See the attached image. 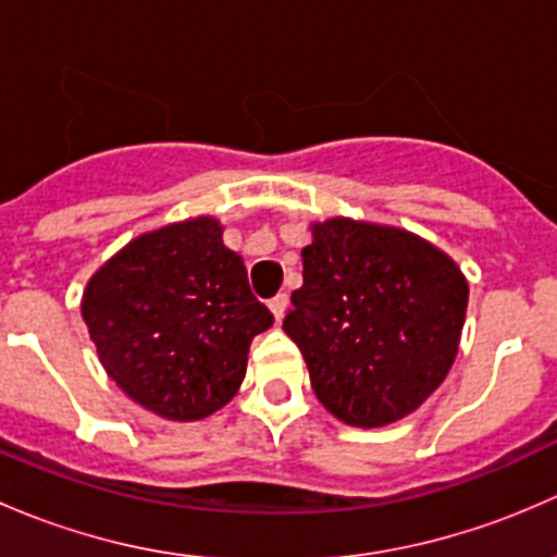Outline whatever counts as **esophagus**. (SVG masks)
<instances>
[{
  "label": "esophagus",
  "instance_id": "34e87169",
  "mask_svg": "<svg viewBox=\"0 0 557 557\" xmlns=\"http://www.w3.org/2000/svg\"><path fill=\"white\" fill-rule=\"evenodd\" d=\"M269 310H272V314H274V320H283L285 318V310H288V294H277L274 296L272 301H269Z\"/></svg>",
  "mask_w": 557,
  "mask_h": 557
}]
</instances>
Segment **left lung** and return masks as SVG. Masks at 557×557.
<instances>
[{
  "label": "left lung",
  "mask_w": 557,
  "mask_h": 557,
  "mask_svg": "<svg viewBox=\"0 0 557 557\" xmlns=\"http://www.w3.org/2000/svg\"><path fill=\"white\" fill-rule=\"evenodd\" d=\"M310 228L305 285L283 331L334 418L358 429L396 423L445 383L469 283L445 250L407 228L342 215Z\"/></svg>",
  "instance_id": "left-lung-1"
}]
</instances>
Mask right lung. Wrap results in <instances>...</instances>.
<instances>
[{"label":"right lung","mask_w":557,"mask_h":557,"mask_svg":"<svg viewBox=\"0 0 557 557\" xmlns=\"http://www.w3.org/2000/svg\"><path fill=\"white\" fill-rule=\"evenodd\" d=\"M81 312L115 385L177 423L232 401L252 336L274 323L212 215L134 237L88 280Z\"/></svg>","instance_id":"obj_1"}]
</instances>
